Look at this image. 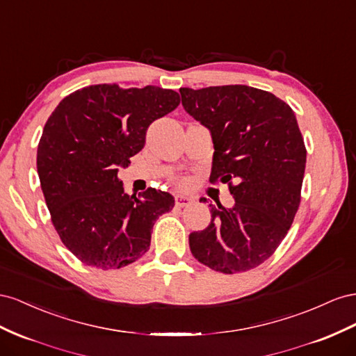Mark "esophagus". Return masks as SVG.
<instances>
[{
  "mask_svg": "<svg viewBox=\"0 0 356 356\" xmlns=\"http://www.w3.org/2000/svg\"><path fill=\"white\" fill-rule=\"evenodd\" d=\"M175 201H176V206H177V207H185V206H189V204H191L192 198L188 197V195H184V194H177L176 198H175Z\"/></svg>",
  "mask_w": 356,
  "mask_h": 356,
  "instance_id": "obj_1",
  "label": "esophagus"
}]
</instances>
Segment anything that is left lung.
I'll use <instances>...</instances> for the list:
<instances>
[{
  "mask_svg": "<svg viewBox=\"0 0 356 356\" xmlns=\"http://www.w3.org/2000/svg\"><path fill=\"white\" fill-rule=\"evenodd\" d=\"M179 90L186 113L211 134L210 181L228 184L236 201L210 204L209 227L189 234L192 255L225 274L255 268L285 238L300 206L306 146L297 118L285 101L246 85Z\"/></svg>",
  "mask_w": 356,
  "mask_h": 356,
  "instance_id": "8db88e82",
  "label": "left lung"
}]
</instances>
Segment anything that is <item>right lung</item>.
Masks as SVG:
<instances>
[{
	"label": "right lung",
	"instance_id": "obj_1",
	"mask_svg": "<svg viewBox=\"0 0 356 356\" xmlns=\"http://www.w3.org/2000/svg\"><path fill=\"white\" fill-rule=\"evenodd\" d=\"M180 103L176 90L92 85L65 97L47 119L37 171L52 223L86 266L120 268L143 257L152 228L175 207L168 192L129 195L119 167L145 147L152 122Z\"/></svg>",
	"mask_w": 356,
	"mask_h": 356
}]
</instances>
